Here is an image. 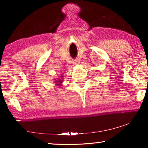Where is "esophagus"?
Masks as SVG:
<instances>
[{
  "mask_svg": "<svg viewBox=\"0 0 148 148\" xmlns=\"http://www.w3.org/2000/svg\"><path fill=\"white\" fill-rule=\"evenodd\" d=\"M79 62L78 60H75L73 61V64H78Z\"/></svg>",
  "mask_w": 148,
  "mask_h": 148,
  "instance_id": "obj_1",
  "label": "esophagus"
}]
</instances>
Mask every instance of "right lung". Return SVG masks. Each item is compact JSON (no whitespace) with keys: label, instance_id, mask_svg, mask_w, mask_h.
I'll use <instances>...</instances> for the list:
<instances>
[{"label":"right lung","instance_id":"add662e5","mask_svg":"<svg viewBox=\"0 0 148 148\" xmlns=\"http://www.w3.org/2000/svg\"><path fill=\"white\" fill-rule=\"evenodd\" d=\"M54 83H55L56 86H62V84L63 82V80H62V76H60V77H58L56 79H54Z\"/></svg>","mask_w":148,"mask_h":148}]
</instances>
